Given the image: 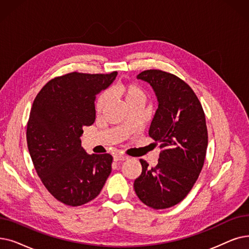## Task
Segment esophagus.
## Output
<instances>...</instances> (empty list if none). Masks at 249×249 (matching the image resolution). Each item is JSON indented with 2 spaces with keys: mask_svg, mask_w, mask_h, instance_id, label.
<instances>
[{
  "mask_svg": "<svg viewBox=\"0 0 249 249\" xmlns=\"http://www.w3.org/2000/svg\"><path fill=\"white\" fill-rule=\"evenodd\" d=\"M128 160V157L127 156H125V155H115L114 156V160L115 161H118V160Z\"/></svg>",
  "mask_w": 249,
  "mask_h": 249,
  "instance_id": "1",
  "label": "esophagus"
}]
</instances>
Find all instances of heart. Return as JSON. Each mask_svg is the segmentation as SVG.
<instances>
[{
    "instance_id": "b5f03b06",
    "label": "heart",
    "mask_w": 249,
    "mask_h": 249,
    "mask_svg": "<svg viewBox=\"0 0 249 249\" xmlns=\"http://www.w3.org/2000/svg\"><path fill=\"white\" fill-rule=\"evenodd\" d=\"M109 94L112 96L120 98L126 105L133 103L135 101H143L144 93L140 85L134 82H124L120 81L115 84L109 90ZM107 96L106 93H103L99 96L95 105V111L98 114H101L107 106Z\"/></svg>"
}]
</instances>
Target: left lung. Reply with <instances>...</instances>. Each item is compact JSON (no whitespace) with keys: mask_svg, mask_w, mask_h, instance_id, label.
Masks as SVG:
<instances>
[{"mask_svg":"<svg viewBox=\"0 0 249 249\" xmlns=\"http://www.w3.org/2000/svg\"><path fill=\"white\" fill-rule=\"evenodd\" d=\"M137 78L148 82L158 98L148 135L161 151L156 167L139 160L142 172L134 190L147 207L168 209L185 198L200 174L208 147L205 116L196 94L176 75L150 69Z\"/></svg>","mask_w":249,"mask_h":249,"instance_id":"1","label":"left lung"}]
</instances>
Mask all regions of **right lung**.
Returning <instances> with one entry per match:
<instances>
[{"instance_id": "add662e5", "label": "right lung", "mask_w": 249, "mask_h": 249, "mask_svg": "<svg viewBox=\"0 0 249 249\" xmlns=\"http://www.w3.org/2000/svg\"><path fill=\"white\" fill-rule=\"evenodd\" d=\"M116 76L65 74L50 80L32 104L26 130L32 163L48 191L70 207L95 198L111 174L113 157L85 153L80 136L95 120V95Z\"/></svg>"}]
</instances>
